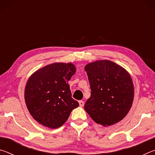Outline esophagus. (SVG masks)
<instances>
[{"mask_svg":"<svg viewBox=\"0 0 155 155\" xmlns=\"http://www.w3.org/2000/svg\"><path fill=\"white\" fill-rule=\"evenodd\" d=\"M78 103H79V105H80V107H83V106H84V102L83 101H80L79 102H78Z\"/></svg>","mask_w":155,"mask_h":155,"instance_id":"1","label":"esophagus"}]
</instances>
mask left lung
<instances>
[{"label":"left lung","mask_w":155,"mask_h":155,"mask_svg":"<svg viewBox=\"0 0 155 155\" xmlns=\"http://www.w3.org/2000/svg\"><path fill=\"white\" fill-rule=\"evenodd\" d=\"M91 96L84 106L94 122L104 127L120 122L127 115L134 98L132 78L127 70L109 60L86 65Z\"/></svg>","instance_id":"8db88e82"}]
</instances>
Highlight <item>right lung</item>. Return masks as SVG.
Here are the masks:
<instances>
[{"mask_svg":"<svg viewBox=\"0 0 155 155\" xmlns=\"http://www.w3.org/2000/svg\"><path fill=\"white\" fill-rule=\"evenodd\" d=\"M76 72L72 63H54L31 76L26 85V105L37 122L50 128L64 124L73 109L79 106L72 98L68 81Z\"/></svg>","mask_w":155,"mask_h":155,"instance_id":"add662e5","label":"right lung"}]
</instances>
